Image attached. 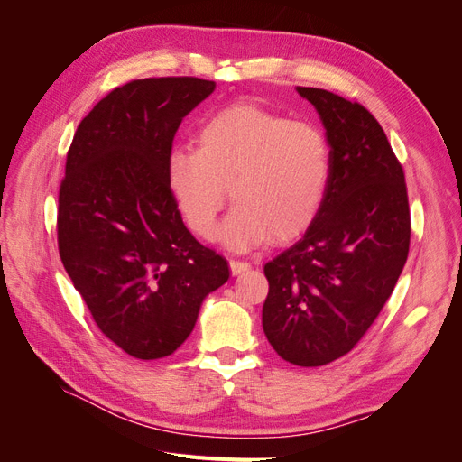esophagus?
Listing matches in <instances>:
<instances>
[{"mask_svg": "<svg viewBox=\"0 0 462 462\" xmlns=\"http://www.w3.org/2000/svg\"><path fill=\"white\" fill-rule=\"evenodd\" d=\"M229 265H231V272H233V275L246 273L250 268H253V265H250L248 262H243V260H231V262H229Z\"/></svg>", "mask_w": 462, "mask_h": 462, "instance_id": "1", "label": "esophagus"}]
</instances>
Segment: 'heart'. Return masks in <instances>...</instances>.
<instances>
[{"label":"heart","mask_w":462,"mask_h":462,"mask_svg":"<svg viewBox=\"0 0 462 462\" xmlns=\"http://www.w3.org/2000/svg\"><path fill=\"white\" fill-rule=\"evenodd\" d=\"M197 144L173 148L165 167L167 187L194 235H214L227 187L236 204L219 239L233 250L258 246L270 235L291 241L319 216L331 148L316 125L239 102L208 117Z\"/></svg>","instance_id":"obj_1"}]
</instances>
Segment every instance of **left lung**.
Wrapping results in <instances>:
<instances>
[{
    "label": "left lung",
    "mask_w": 462,
    "mask_h": 462,
    "mask_svg": "<svg viewBox=\"0 0 462 462\" xmlns=\"http://www.w3.org/2000/svg\"><path fill=\"white\" fill-rule=\"evenodd\" d=\"M331 148L329 189L302 239L263 265L262 328L297 366H324L362 339L395 289L411 245L402 167L366 107L297 87Z\"/></svg>",
    "instance_id": "left-lung-1"
}]
</instances>
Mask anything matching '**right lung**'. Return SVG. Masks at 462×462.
<instances>
[{
  "label": "right lung",
  "mask_w": 462,
  "mask_h": 462,
  "mask_svg": "<svg viewBox=\"0 0 462 462\" xmlns=\"http://www.w3.org/2000/svg\"><path fill=\"white\" fill-rule=\"evenodd\" d=\"M214 80L162 77L111 90L80 121L60 189L58 245L96 326L125 353H175L227 260L185 227L167 187V156Z\"/></svg>",
  "instance_id": "1"
}]
</instances>
